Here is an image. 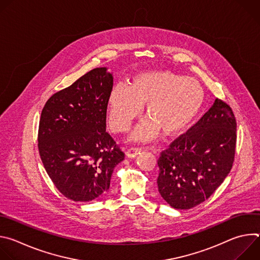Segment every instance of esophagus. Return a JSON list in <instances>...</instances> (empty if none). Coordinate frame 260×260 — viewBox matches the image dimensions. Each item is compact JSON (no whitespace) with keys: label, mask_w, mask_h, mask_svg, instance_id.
Segmentation results:
<instances>
[{"label":"esophagus","mask_w":260,"mask_h":260,"mask_svg":"<svg viewBox=\"0 0 260 260\" xmlns=\"http://www.w3.org/2000/svg\"><path fill=\"white\" fill-rule=\"evenodd\" d=\"M140 152H141L140 148H129V149L126 151V156L129 158H134L138 154H140Z\"/></svg>","instance_id":"obj_1"}]
</instances>
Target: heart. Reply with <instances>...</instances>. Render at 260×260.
I'll list each match as a JSON object with an SVG mask.
<instances>
[{"mask_svg":"<svg viewBox=\"0 0 260 260\" xmlns=\"http://www.w3.org/2000/svg\"><path fill=\"white\" fill-rule=\"evenodd\" d=\"M206 92L200 81L172 71H148L135 75L128 86L119 84L107 99L111 131L125 132L139 116L142 106L148 116L131 133L133 142H149L161 131L166 137L186 129L200 115Z\"/></svg>","mask_w":260,"mask_h":260,"instance_id":"obj_1","label":"heart"}]
</instances>
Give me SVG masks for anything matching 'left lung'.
Listing matches in <instances>:
<instances>
[{"instance_id": "8db88e82", "label": "left lung", "mask_w": 260, "mask_h": 260, "mask_svg": "<svg viewBox=\"0 0 260 260\" xmlns=\"http://www.w3.org/2000/svg\"><path fill=\"white\" fill-rule=\"evenodd\" d=\"M237 121L218 99L185 136L158 160V191L174 209L188 210L206 200L230 174L236 152Z\"/></svg>"}]
</instances>
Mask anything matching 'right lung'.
<instances>
[{
	"mask_svg": "<svg viewBox=\"0 0 260 260\" xmlns=\"http://www.w3.org/2000/svg\"><path fill=\"white\" fill-rule=\"evenodd\" d=\"M113 74L95 68L45 104L38 147L55 187L69 200L90 202L110 188L114 168L124 159L106 132L107 99Z\"/></svg>",
	"mask_w": 260,
	"mask_h": 260,
	"instance_id": "add662e5",
	"label": "right lung"
}]
</instances>
